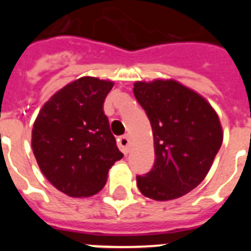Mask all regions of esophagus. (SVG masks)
<instances>
[{"instance_id":"esophagus-1","label":"esophagus","mask_w":251,"mask_h":251,"mask_svg":"<svg viewBox=\"0 0 251 251\" xmlns=\"http://www.w3.org/2000/svg\"><path fill=\"white\" fill-rule=\"evenodd\" d=\"M118 147L121 148L122 152L124 153V154H128L130 151V139L129 137L126 134V136H122L118 138Z\"/></svg>"}]
</instances>
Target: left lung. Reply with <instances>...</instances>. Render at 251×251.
Returning <instances> with one entry per match:
<instances>
[{
    "label": "left lung",
    "mask_w": 251,
    "mask_h": 251,
    "mask_svg": "<svg viewBox=\"0 0 251 251\" xmlns=\"http://www.w3.org/2000/svg\"><path fill=\"white\" fill-rule=\"evenodd\" d=\"M133 93L152 126L156 156L137 186L153 200L178 199L211 168L223 143L219 117L200 94L175 80L136 81Z\"/></svg>",
    "instance_id": "obj_1"
}]
</instances>
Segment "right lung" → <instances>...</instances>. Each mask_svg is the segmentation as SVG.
I'll return each instance as SVG.
<instances>
[{"instance_id": "1", "label": "right lung", "mask_w": 251, "mask_h": 251, "mask_svg": "<svg viewBox=\"0 0 251 251\" xmlns=\"http://www.w3.org/2000/svg\"><path fill=\"white\" fill-rule=\"evenodd\" d=\"M113 81L83 76L55 93L32 128V151L51 185L72 197L97 194L123 157L103 104Z\"/></svg>"}]
</instances>
